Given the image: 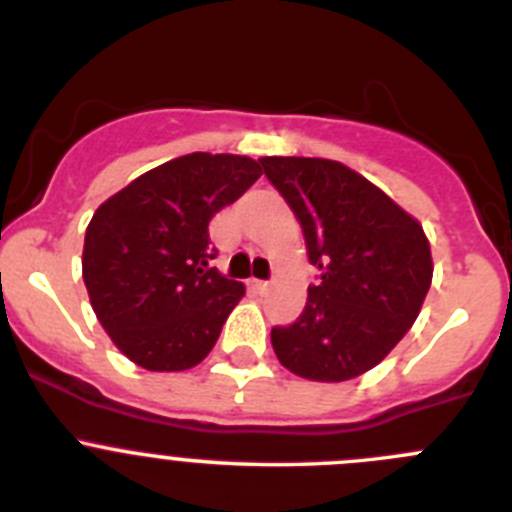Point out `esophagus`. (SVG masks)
<instances>
[{"instance_id": "esophagus-1", "label": "esophagus", "mask_w": 512, "mask_h": 512, "mask_svg": "<svg viewBox=\"0 0 512 512\" xmlns=\"http://www.w3.org/2000/svg\"><path fill=\"white\" fill-rule=\"evenodd\" d=\"M251 287L256 289V292H259V295H266V292H269V287H271V284H269V282H261V279H253V282H251Z\"/></svg>"}]
</instances>
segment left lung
<instances>
[{
  "label": "left lung",
  "mask_w": 512,
  "mask_h": 512,
  "mask_svg": "<svg viewBox=\"0 0 512 512\" xmlns=\"http://www.w3.org/2000/svg\"><path fill=\"white\" fill-rule=\"evenodd\" d=\"M295 212L320 282L297 323L271 330L279 364L310 382L374 369L413 328L431 289L423 225L359 171L305 156L259 158Z\"/></svg>",
  "instance_id": "1"
}]
</instances>
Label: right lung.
Instances as JSON below:
<instances>
[{
    "label": "right lung",
    "instance_id": "1",
    "mask_svg": "<svg viewBox=\"0 0 512 512\" xmlns=\"http://www.w3.org/2000/svg\"><path fill=\"white\" fill-rule=\"evenodd\" d=\"M261 176L259 161L187 153L140 174L89 220L81 274L122 354L148 372H184L215 346L246 295L210 269V220Z\"/></svg>",
    "mask_w": 512,
    "mask_h": 512
}]
</instances>
